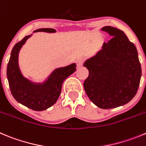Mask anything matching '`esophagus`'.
<instances>
[{
    "label": "esophagus",
    "mask_w": 146,
    "mask_h": 146,
    "mask_svg": "<svg viewBox=\"0 0 146 146\" xmlns=\"http://www.w3.org/2000/svg\"><path fill=\"white\" fill-rule=\"evenodd\" d=\"M83 62H84L83 58H79V59L77 61V67H80V66H82V64H83Z\"/></svg>",
    "instance_id": "34e87169"
}]
</instances>
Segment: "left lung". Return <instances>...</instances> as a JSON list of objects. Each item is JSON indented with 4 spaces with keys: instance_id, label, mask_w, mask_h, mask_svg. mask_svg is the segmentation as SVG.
Wrapping results in <instances>:
<instances>
[{
    "instance_id": "8db88e82",
    "label": "left lung",
    "mask_w": 146,
    "mask_h": 146,
    "mask_svg": "<svg viewBox=\"0 0 146 146\" xmlns=\"http://www.w3.org/2000/svg\"><path fill=\"white\" fill-rule=\"evenodd\" d=\"M101 30L113 37L84 63L89 75L83 85L95 105L109 109L125 105L135 97L141 78V66L136 47L124 32L110 26Z\"/></svg>"
}]
</instances>
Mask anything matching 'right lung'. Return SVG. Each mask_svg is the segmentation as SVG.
Listing matches in <instances>:
<instances>
[{"label":"right lung","mask_w":146,"mask_h":146,"mask_svg":"<svg viewBox=\"0 0 146 146\" xmlns=\"http://www.w3.org/2000/svg\"><path fill=\"white\" fill-rule=\"evenodd\" d=\"M36 32L55 33L51 28H41ZM32 35L25 37L14 46L7 66V78L13 97L17 101L34 111H44L56 102L61 91L64 81L76 70V64L58 68L51 73L46 81L37 84L23 77L18 64L19 53L27 40Z\"/></svg>","instance_id":"add662e5"}]
</instances>
